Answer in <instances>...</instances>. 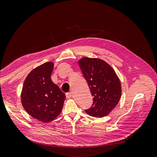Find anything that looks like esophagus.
<instances>
[{"instance_id": "obj_1", "label": "esophagus", "mask_w": 157, "mask_h": 157, "mask_svg": "<svg viewBox=\"0 0 157 157\" xmlns=\"http://www.w3.org/2000/svg\"><path fill=\"white\" fill-rule=\"evenodd\" d=\"M71 96H72V94H71V93H66L67 98H71Z\"/></svg>"}]
</instances>
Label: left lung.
Returning a JSON list of instances; mask_svg holds the SVG:
<instances>
[{
    "mask_svg": "<svg viewBox=\"0 0 157 157\" xmlns=\"http://www.w3.org/2000/svg\"><path fill=\"white\" fill-rule=\"evenodd\" d=\"M78 64L93 96L92 106L85 111L95 117L108 115L121 98V86L117 75L110 65L99 58L84 57Z\"/></svg>",
    "mask_w": 157,
    "mask_h": 157,
    "instance_id": "obj_1",
    "label": "left lung"
}]
</instances>
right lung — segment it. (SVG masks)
Segmentation results:
<instances>
[{"instance_id":"1","label":"right lung","mask_w":157,"mask_h":157,"mask_svg":"<svg viewBox=\"0 0 157 157\" xmlns=\"http://www.w3.org/2000/svg\"><path fill=\"white\" fill-rule=\"evenodd\" d=\"M53 66V62H48L31 71L24 82L21 95L27 113L44 123L53 121L60 114L66 98L51 79Z\"/></svg>"}]
</instances>
